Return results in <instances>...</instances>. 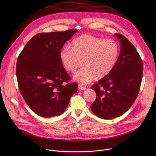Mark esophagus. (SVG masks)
Returning <instances> with one entry per match:
<instances>
[{
	"label": "esophagus",
	"mask_w": 156,
	"mask_h": 156,
	"mask_svg": "<svg viewBox=\"0 0 156 156\" xmlns=\"http://www.w3.org/2000/svg\"><path fill=\"white\" fill-rule=\"evenodd\" d=\"M78 88L80 89V90H85V89H86V87H83L82 85H81V84H79V85H78Z\"/></svg>",
	"instance_id": "34e87169"
}]
</instances>
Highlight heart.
<instances>
[{
  "label": "heart",
  "mask_w": 156,
  "mask_h": 156,
  "mask_svg": "<svg viewBox=\"0 0 156 156\" xmlns=\"http://www.w3.org/2000/svg\"><path fill=\"white\" fill-rule=\"evenodd\" d=\"M119 53V45L115 40L85 34L74 39L71 47H64L59 57L64 67L70 72H74L83 61L85 66L73 78L87 84L95 76L102 79L108 76L116 66Z\"/></svg>",
  "instance_id": "obj_1"
}]
</instances>
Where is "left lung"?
<instances>
[{"mask_svg": "<svg viewBox=\"0 0 156 156\" xmlns=\"http://www.w3.org/2000/svg\"><path fill=\"white\" fill-rule=\"evenodd\" d=\"M121 43L116 66L92 88L97 97L90 109L98 117L111 119L127 111L136 99L143 76V64L132 43L124 35L115 34Z\"/></svg>", "mask_w": 156, "mask_h": 156, "instance_id": "8db88e82", "label": "left lung"}]
</instances>
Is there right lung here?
Instances as JSON below:
<instances>
[{
	"label": "right lung",
	"mask_w": 156,
	"mask_h": 156,
	"mask_svg": "<svg viewBox=\"0 0 156 156\" xmlns=\"http://www.w3.org/2000/svg\"><path fill=\"white\" fill-rule=\"evenodd\" d=\"M77 32L40 33L25 45L16 68L19 88L29 107L40 116H59L77 92L76 82L62 66L59 53L63 45Z\"/></svg>",
	"instance_id": "obj_1"
}]
</instances>
